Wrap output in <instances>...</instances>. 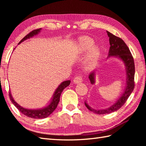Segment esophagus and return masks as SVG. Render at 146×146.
I'll list each match as a JSON object with an SVG mask.
<instances>
[{"instance_id":"1","label":"esophagus","mask_w":146,"mask_h":146,"mask_svg":"<svg viewBox=\"0 0 146 146\" xmlns=\"http://www.w3.org/2000/svg\"><path fill=\"white\" fill-rule=\"evenodd\" d=\"M82 81H83L82 77L81 76H76L75 78H74L73 83H75V84H78V83H82Z\"/></svg>"}]
</instances>
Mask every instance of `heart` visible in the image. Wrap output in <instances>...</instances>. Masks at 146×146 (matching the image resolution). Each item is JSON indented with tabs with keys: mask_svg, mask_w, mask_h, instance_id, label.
Returning <instances> with one entry per match:
<instances>
[{
	"mask_svg": "<svg viewBox=\"0 0 146 146\" xmlns=\"http://www.w3.org/2000/svg\"><path fill=\"white\" fill-rule=\"evenodd\" d=\"M94 43V40L92 38L83 36L78 39L76 44L77 49L80 53H84L89 50L86 54V62L90 66L94 64L98 61L100 54V48Z\"/></svg>",
	"mask_w": 146,
	"mask_h": 146,
	"instance_id": "1",
	"label": "heart"
}]
</instances>
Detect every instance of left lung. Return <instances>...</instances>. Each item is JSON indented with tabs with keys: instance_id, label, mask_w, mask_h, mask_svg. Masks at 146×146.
<instances>
[{
	"instance_id": "8db88e82",
	"label": "left lung",
	"mask_w": 146,
	"mask_h": 146,
	"mask_svg": "<svg viewBox=\"0 0 146 146\" xmlns=\"http://www.w3.org/2000/svg\"><path fill=\"white\" fill-rule=\"evenodd\" d=\"M107 33L108 36L109 37V43L110 46L107 58L110 57L116 58L124 64L126 73V85L124 91L120 97L113 105L107 108L95 109L90 106L87 102L85 101V105L88 109L97 114L110 113L119 110L125 103L134 88L135 66L134 59H133L131 51L122 39L118 38L110 32L107 31ZM96 70H97L93 71L88 76V78L92 85H94L95 83L96 75H97Z\"/></svg>"
}]
</instances>
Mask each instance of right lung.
Wrapping results in <instances>:
<instances>
[{
	"label": "right lung",
	"instance_id": "right-lung-1",
	"mask_svg": "<svg viewBox=\"0 0 146 146\" xmlns=\"http://www.w3.org/2000/svg\"><path fill=\"white\" fill-rule=\"evenodd\" d=\"M41 31V29H38L33 31L32 32H31L27 36L24 37V38L19 42V44H21L22 42L26 41L27 39L32 38L33 37L35 36L38 35ZM70 80H66V81L61 82L60 83V85H58L57 88L56 89V90L54 91L51 98V100H50V102L48 104V105H46V107H44L42 108H36V109H30V108H26L21 106L20 105H19L17 102L14 100V99L11 94V91L9 92V97H10V99L12 103L14 105V106L23 114L25 115L27 117L33 118V119H44V118H46L50 115L54 111L56 108L59 102H60V96L62 92H63V90L65 88L67 87L68 86H69V85L70 84Z\"/></svg>",
	"mask_w": 146,
	"mask_h": 146
}]
</instances>
